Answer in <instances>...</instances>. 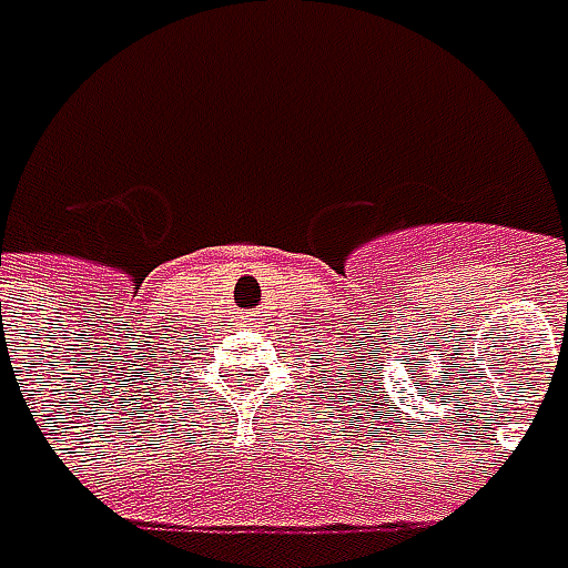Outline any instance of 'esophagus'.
I'll return each instance as SVG.
<instances>
[{"instance_id": "34e87169", "label": "esophagus", "mask_w": 568, "mask_h": 568, "mask_svg": "<svg viewBox=\"0 0 568 568\" xmlns=\"http://www.w3.org/2000/svg\"><path fill=\"white\" fill-rule=\"evenodd\" d=\"M255 316H258L255 310H250V313H243V318H246V322H255Z\"/></svg>"}]
</instances>
